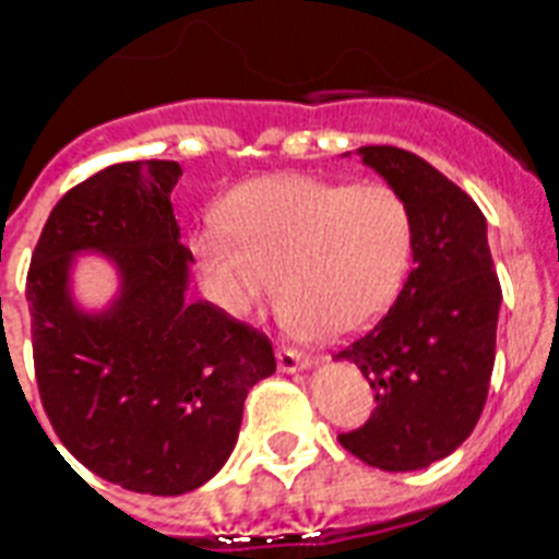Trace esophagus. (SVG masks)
Wrapping results in <instances>:
<instances>
[{
	"mask_svg": "<svg viewBox=\"0 0 559 559\" xmlns=\"http://www.w3.org/2000/svg\"><path fill=\"white\" fill-rule=\"evenodd\" d=\"M276 367L283 369V372H296V369L310 367V358L294 347H280L276 349Z\"/></svg>",
	"mask_w": 559,
	"mask_h": 559,
	"instance_id": "esophagus-1",
	"label": "esophagus"
}]
</instances>
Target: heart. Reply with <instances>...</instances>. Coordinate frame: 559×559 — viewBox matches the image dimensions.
<instances>
[{"label": "heart", "mask_w": 559, "mask_h": 559, "mask_svg": "<svg viewBox=\"0 0 559 559\" xmlns=\"http://www.w3.org/2000/svg\"><path fill=\"white\" fill-rule=\"evenodd\" d=\"M417 226L386 185L271 176L240 187L226 224L195 235V254L226 310L249 316L276 294L290 328L341 338L386 313L414 265Z\"/></svg>", "instance_id": "obj_1"}]
</instances>
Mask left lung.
I'll return each instance as SVG.
<instances>
[{"label": "left lung", "instance_id": "1", "mask_svg": "<svg viewBox=\"0 0 559 559\" xmlns=\"http://www.w3.org/2000/svg\"><path fill=\"white\" fill-rule=\"evenodd\" d=\"M417 226L414 265L392 308L335 353L374 389V412L338 442L380 471H419L471 437L496 364L501 283L476 201L417 153L360 147Z\"/></svg>", "mask_w": 559, "mask_h": 559}]
</instances>
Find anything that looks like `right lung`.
Instances as JSON below:
<instances>
[{"label":"right lung","mask_w":559,"mask_h":559,"mask_svg":"<svg viewBox=\"0 0 559 559\" xmlns=\"http://www.w3.org/2000/svg\"><path fill=\"white\" fill-rule=\"evenodd\" d=\"M179 176V162L162 159L88 176L49 212L27 271L52 431L83 467L145 496L210 481L235 448L246 394L276 369L269 335L185 296L192 251L170 204ZM78 250H103L121 271V296L97 317L68 296Z\"/></svg>","instance_id":"right-lung-1"}]
</instances>
